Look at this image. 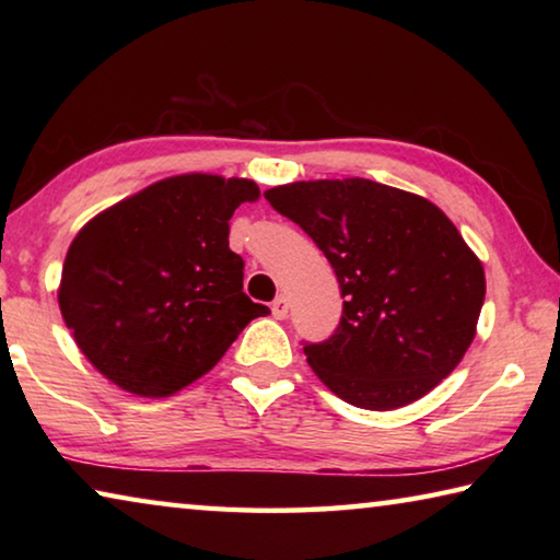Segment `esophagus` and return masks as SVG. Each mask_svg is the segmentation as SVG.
I'll use <instances>...</instances> for the list:
<instances>
[{
    "label": "esophagus",
    "instance_id": "34e87169",
    "mask_svg": "<svg viewBox=\"0 0 560 560\" xmlns=\"http://www.w3.org/2000/svg\"><path fill=\"white\" fill-rule=\"evenodd\" d=\"M271 314H273V318H279V320L287 318V314H289V299L283 296V293H279V296L271 301Z\"/></svg>",
    "mask_w": 560,
    "mask_h": 560
}]
</instances>
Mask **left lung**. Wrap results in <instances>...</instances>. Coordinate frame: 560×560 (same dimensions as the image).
<instances>
[{
  "mask_svg": "<svg viewBox=\"0 0 560 560\" xmlns=\"http://www.w3.org/2000/svg\"><path fill=\"white\" fill-rule=\"evenodd\" d=\"M334 267L343 316L308 365L363 410L405 407L447 377L477 334L485 267L438 205L373 179H308L264 192Z\"/></svg>",
  "mask_w": 560,
  "mask_h": 560,
  "instance_id": "8db88e82",
  "label": "left lung"
}]
</instances>
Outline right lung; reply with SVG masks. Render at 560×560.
<instances>
[{"instance_id": "right-lung-1", "label": "right lung", "mask_w": 560, "mask_h": 560, "mask_svg": "<svg viewBox=\"0 0 560 560\" xmlns=\"http://www.w3.org/2000/svg\"><path fill=\"white\" fill-rule=\"evenodd\" d=\"M252 179L177 175L108 207L66 254L59 308L75 346L120 390L167 397L220 363L269 308L242 291L230 220Z\"/></svg>"}]
</instances>
